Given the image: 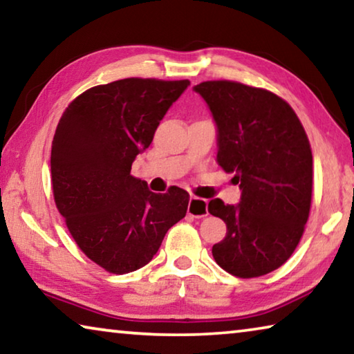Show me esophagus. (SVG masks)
Returning <instances> with one entry per match:
<instances>
[{"label": "esophagus", "mask_w": 354, "mask_h": 354, "mask_svg": "<svg viewBox=\"0 0 354 354\" xmlns=\"http://www.w3.org/2000/svg\"><path fill=\"white\" fill-rule=\"evenodd\" d=\"M187 212L192 215V217H206V215H209L207 201L198 198V196H190Z\"/></svg>", "instance_id": "obj_1"}]
</instances>
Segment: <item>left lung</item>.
Returning <instances> with one entry per match:
<instances>
[{
    "instance_id": "left-lung-1",
    "label": "left lung",
    "mask_w": 354,
    "mask_h": 354,
    "mask_svg": "<svg viewBox=\"0 0 354 354\" xmlns=\"http://www.w3.org/2000/svg\"><path fill=\"white\" fill-rule=\"evenodd\" d=\"M217 128V162L234 173L237 205L207 211L226 223L215 262L239 278L262 277L289 259L303 236L313 196V153L297 113L277 95L232 81L194 87Z\"/></svg>"
}]
</instances>
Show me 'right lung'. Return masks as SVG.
Here are the masks:
<instances>
[{"mask_svg": "<svg viewBox=\"0 0 354 354\" xmlns=\"http://www.w3.org/2000/svg\"><path fill=\"white\" fill-rule=\"evenodd\" d=\"M189 86L187 80L113 81L80 95L59 120L51 147L56 206L82 253L107 272L147 266L185 217L187 192L154 194L131 175V165Z\"/></svg>", "mask_w": 354, "mask_h": 354, "instance_id": "right-lung-1", "label": "right lung"}]
</instances>
